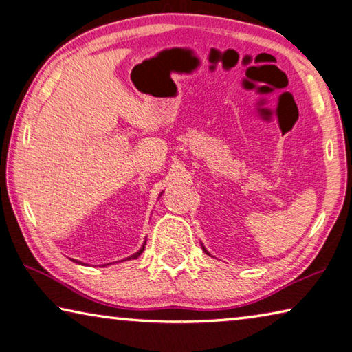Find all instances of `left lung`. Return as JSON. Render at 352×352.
Here are the masks:
<instances>
[{"label":"left lung","mask_w":352,"mask_h":352,"mask_svg":"<svg viewBox=\"0 0 352 352\" xmlns=\"http://www.w3.org/2000/svg\"><path fill=\"white\" fill-rule=\"evenodd\" d=\"M203 250H204V252H207V251H206V248H203ZM207 254H209V252H207Z\"/></svg>","instance_id":"obj_1"}]
</instances>
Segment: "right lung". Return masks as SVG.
<instances>
[{"label":"right lung","instance_id":"right-lung-1","mask_svg":"<svg viewBox=\"0 0 352 352\" xmlns=\"http://www.w3.org/2000/svg\"><path fill=\"white\" fill-rule=\"evenodd\" d=\"M143 250H145V246H142V250L140 251H138V252H135V254H132L129 258H137L138 256H140L142 254V252H143Z\"/></svg>","mask_w":352,"mask_h":352}]
</instances>
